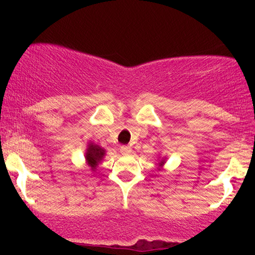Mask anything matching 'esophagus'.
<instances>
[{
	"label": "esophagus",
	"instance_id": "34e87169",
	"mask_svg": "<svg viewBox=\"0 0 255 255\" xmlns=\"http://www.w3.org/2000/svg\"><path fill=\"white\" fill-rule=\"evenodd\" d=\"M120 152H121L124 156H128V154L131 153V147L130 146L124 145V146H121V148H120Z\"/></svg>",
	"mask_w": 255,
	"mask_h": 255
}]
</instances>
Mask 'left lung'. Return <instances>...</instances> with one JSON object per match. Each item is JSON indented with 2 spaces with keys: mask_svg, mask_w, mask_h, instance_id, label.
<instances>
[{
  "mask_svg": "<svg viewBox=\"0 0 255 255\" xmlns=\"http://www.w3.org/2000/svg\"><path fill=\"white\" fill-rule=\"evenodd\" d=\"M166 163V157H158L157 159V165H158V171L163 170V166H164V164Z\"/></svg>",
  "mask_w": 255,
  "mask_h": 255,
  "instance_id": "left-lung-1",
  "label": "left lung"
}]
</instances>
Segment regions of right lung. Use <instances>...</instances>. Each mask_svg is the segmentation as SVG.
<instances>
[{
    "label": "right lung",
    "instance_id": "right-lung-1",
    "mask_svg": "<svg viewBox=\"0 0 255 255\" xmlns=\"http://www.w3.org/2000/svg\"><path fill=\"white\" fill-rule=\"evenodd\" d=\"M105 153H107V151L104 150V147L93 141L87 142V147L85 150V160H86V164L89 165L91 171L96 172L97 166L104 159Z\"/></svg>",
    "mask_w": 255,
    "mask_h": 255
}]
</instances>
